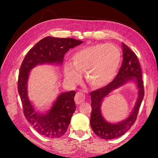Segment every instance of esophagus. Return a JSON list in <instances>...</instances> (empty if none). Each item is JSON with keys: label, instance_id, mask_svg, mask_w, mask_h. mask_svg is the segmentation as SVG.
Here are the masks:
<instances>
[{"label": "esophagus", "instance_id": "1", "mask_svg": "<svg viewBox=\"0 0 158 158\" xmlns=\"http://www.w3.org/2000/svg\"><path fill=\"white\" fill-rule=\"evenodd\" d=\"M85 96L84 94H83L81 92H77L75 95V101L76 104L77 105H80L82 102L85 101Z\"/></svg>", "mask_w": 158, "mask_h": 158}]
</instances>
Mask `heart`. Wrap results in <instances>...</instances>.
Returning <instances> with one entry per match:
<instances>
[{"label":"heart","instance_id":"obj_1","mask_svg":"<svg viewBox=\"0 0 158 158\" xmlns=\"http://www.w3.org/2000/svg\"><path fill=\"white\" fill-rule=\"evenodd\" d=\"M121 53L116 46L100 43L81 48L73 56V63L64 64L67 81L75 84L81 80V73L90 85L96 88L106 85L112 81L120 65Z\"/></svg>","mask_w":158,"mask_h":158}]
</instances>
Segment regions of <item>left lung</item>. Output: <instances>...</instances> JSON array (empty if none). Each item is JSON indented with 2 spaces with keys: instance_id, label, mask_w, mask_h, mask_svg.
<instances>
[{
  "instance_id": "left-lung-1",
  "label": "left lung",
  "mask_w": 158,
  "mask_h": 158,
  "mask_svg": "<svg viewBox=\"0 0 158 158\" xmlns=\"http://www.w3.org/2000/svg\"><path fill=\"white\" fill-rule=\"evenodd\" d=\"M123 62L119 73L112 82L104 88L90 93L92 113L90 125L96 135L102 139H113L123 135L135 123L144 97L142 70L136 55L123 43H122ZM134 82L137 89V98L132 112L126 118L110 123L103 117L101 106L103 100L113 91L128 82Z\"/></svg>"
}]
</instances>
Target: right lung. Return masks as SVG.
I'll return each instance as SVG.
<instances>
[{"mask_svg": "<svg viewBox=\"0 0 158 158\" xmlns=\"http://www.w3.org/2000/svg\"><path fill=\"white\" fill-rule=\"evenodd\" d=\"M82 43L72 38L47 36L30 50L20 66L18 86L24 115L36 131L48 138H60L66 133L76 109L74 100L76 92L70 91L59 94L51 108L45 111H40L35 108L28 97L30 73L38 65L46 64L61 66L64 54L69 49Z\"/></svg>", "mask_w": 158, "mask_h": 158, "instance_id": "add662e5", "label": "right lung"}]
</instances>
